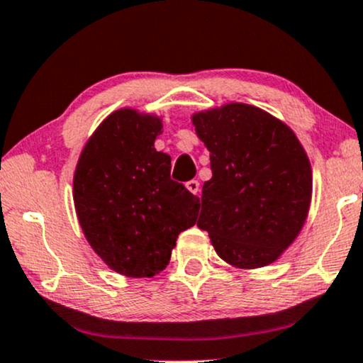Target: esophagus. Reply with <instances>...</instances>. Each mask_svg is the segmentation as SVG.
I'll return each instance as SVG.
<instances>
[{"label": "esophagus", "instance_id": "34e87169", "mask_svg": "<svg viewBox=\"0 0 363 363\" xmlns=\"http://www.w3.org/2000/svg\"><path fill=\"white\" fill-rule=\"evenodd\" d=\"M186 187H187V189H189L193 194H199V182L194 181V179H193V181L186 182Z\"/></svg>", "mask_w": 363, "mask_h": 363}]
</instances>
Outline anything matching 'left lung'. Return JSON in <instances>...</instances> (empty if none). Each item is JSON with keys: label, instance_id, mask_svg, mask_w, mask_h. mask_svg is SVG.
Masks as SVG:
<instances>
[{"label": "left lung", "instance_id": "obj_1", "mask_svg": "<svg viewBox=\"0 0 363 363\" xmlns=\"http://www.w3.org/2000/svg\"><path fill=\"white\" fill-rule=\"evenodd\" d=\"M209 150L213 177L203 184L198 226L237 269L276 262L308 218L313 170L284 121L245 103L193 115Z\"/></svg>", "mask_w": 363, "mask_h": 363}]
</instances>
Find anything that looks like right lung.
Instances as JSON below:
<instances>
[{
  "label": "right lung",
  "mask_w": 363,
  "mask_h": 363,
  "mask_svg": "<svg viewBox=\"0 0 363 363\" xmlns=\"http://www.w3.org/2000/svg\"><path fill=\"white\" fill-rule=\"evenodd\" d=\"M162 118L121 108L104 118L74 172V206L91 248L126 277L167 267L177 237L196 225L199 199L170 179V155L157 152Z\"/></svg>",
  "instance_id": "add662e5"
}]
</instances>
